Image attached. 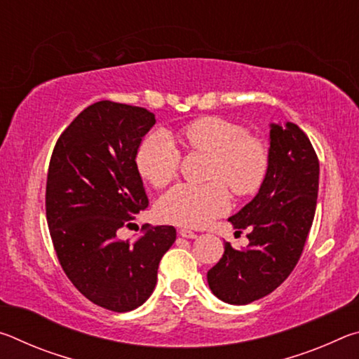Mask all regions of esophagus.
Wrapping results in <instances>:
<instances>
[{"instance_id": "34e87169", "label": "esophagus", "mask_w": 359, "mask_h": 359, "mask_svg": "<svg viewBox=\"0 0 359 359\" xmlns=\"http://www.w3.org/2000/svg\"><path fill=\"white\" fill-rule=\"evenodd\" d=\"M179 234L182 236V238H185V239H196V238H198L196 233H193V231L185 229V228H182V229L179 231Z\"/></svg>"}]
</instances>
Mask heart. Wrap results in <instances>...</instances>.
Listing matches in <instances>:
<instances>
[{
  "mask_svg": "<svg viewBox=\"0 0 359 359\" xmlns=\"http://www.w3.org/2000/svg\"><path fill=\"white\" fill-rule=\"evenodd\" d=\"M187 149L212 158L209 185H175L163 194L156 214L166 223L205 226L229 209V194L244 196L257 191L267 171V154L258 139L247 136L242 126L223 118L194 120L180 133ZM139 174L156 188L166 187L179 171L180 154L165 133H151L136 155Z\"/></svg>",
  "mask_w": 359,
  "mask_h": 359,
  "instance_id": "heart-1",
  "label": "heart"
}]
</instances>
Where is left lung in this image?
Listing matches in <instances>:
<instances>
[{
    "instance_id": "1",
    "label": "left lung",
    "mask_w": 359,
    "mask_h": 359,
    "mask_svg": "<svg viewBox=\"0 0 359 359\" xmlns=\"http://www.w3.org/2000/svg\"><path fill=\"white\" fill-rule=\"evenodd\" d=\"M320 165L299 126L271 123L267 171L259 191L238 214L236 229H248V247L224 242L220 261L208 272L218 299L244 306L272 293L294 269L311 231L318 196Z\"/></svg>"
}]
</instances>
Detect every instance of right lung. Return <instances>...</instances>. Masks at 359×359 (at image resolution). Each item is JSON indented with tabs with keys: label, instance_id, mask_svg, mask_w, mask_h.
<instances>
[{
	"label": "right lung",
	"instance_id": "1",
	"mask_svg": "<svg viewBox=\"0 0 359 359\" xmlns=\"http://www.w3.org/2000/svg\"><path fill=\"white\" fill-rule=\"evenodd\" d=\"M147 109L98 101L58 137L46 187V215L60 264L100 307L130 312L149 299L174 226L145 229L135 244L117 231L149 205L136 155L155 125Z\"/></svg>",
	"mask_w": 359,
	"mask_h": 359
}]
</instances>
